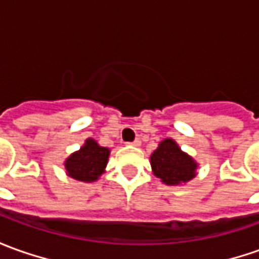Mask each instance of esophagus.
<instances>
[{"instance_id":"34e87169","label":"esophagus","mask_w":259,"mask_h":259,"mask_svg":"<svg viewBox=\"0 0 259 259\" xmlns=\"http://www.w3.org/2000/svg\"><path fill=\"white\" fill-rule=\"evenodd\" d=\"M140 143H142V142H140V139H135V140L129 144H132V146H140Z\"/></svg>"}]
</instances>
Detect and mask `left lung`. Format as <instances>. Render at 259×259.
<instances>
[{
  "label": "left lung",
  "instance_id": "left-lung-1",
  "mask_svg": "<svg viewBox=\"0 0 259 259\" xmlns=\"http://www.w3.org/2000/svg\"><path fill=\"white\" fill-rule=\"evenodd\" d=\"M152 170L164 184L179 186L196 177L197 163L173 139H164L150 156Z\"/></svg>",
  "mask_w": 259,
  "mask_h": 259
}]
</instances>
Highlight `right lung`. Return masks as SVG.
Listing matches in <instances>:
<instances>
[{
  "label": "right lung",
  "instance_id": "right-lung-1",
  "mask_svg": "<svg viewBox=\"0 0 259 259\" xmlns=\"http://www.w3.org/2000/svg\"><path fill=\"white\" fill-rule=\"evenodd\" d=\"M110 150L102 147L96 140L88 139L78 152L65 160V168L69 177L78 181L92 183L105 173Z\"/></svg>",
  "mask_w": 259,
  "mask_h": 259
}]
</instances>
